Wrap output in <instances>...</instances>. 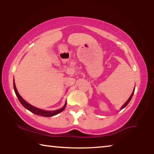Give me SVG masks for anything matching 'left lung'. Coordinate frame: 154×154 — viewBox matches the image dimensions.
I'll return each instance as SVG.
<instances>
[{
  "mask_svg": "<svg viewBox=\"0 0 154 154\" xmlns=\"http://www.w3.org/2000/svg\"><path fill=\"white\" fill-rule=\"evenodd\" d=\"M134 89H135V88H134ZM134 90H133V92H132V94H131V95H130V98H129L128 99V100L126 101V103H124V105L123 106H122V108H121V109H120V110H122V109H123L124 108H125V107H126V106H127V105H128V103H129V102H130V100H131V98H132V96H133V94H134Z\"/></svg>",
  "mask_w": 154,
  "mask_h": 154,
  "instance_id": "left-lung-1",
  "label": "left lung"
}]
</instances>
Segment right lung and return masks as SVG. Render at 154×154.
<instances>
[{
    "label": "right lung",
    "instance_id": "obj_1",
    "mask_svg": "<svg viewBox=\"0 0 154 154\" xmlns=\"http://www.w3.org/2000/svg\"><path fill=\"white\" fill-rule=\"evenodd\" d=\"M14 91H15V94H16L18 100H19L20 103L22 104V105L24 106L26 109H28V111H30V112H32V113H35L36 115H38V116H43V117H51V116H56V115L58 114V113H60V112H62L65 109V107H66V102L65 103L63 107L60 109H58V110H56V111H45V110H42V109H38V108L35 107V106L30 105L29 103H27L26 101L24 100V99L22 98V96H21L20 95V94L18 93L17 90L16 89V87H15L14 80Z\"/></svg>",
    "mask_w": 154,
    "mask_h": 154
}]
</instances>
